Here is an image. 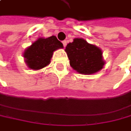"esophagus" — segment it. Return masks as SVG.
Returning <instances> with one entry per match:
<instances>
[{
  "instance_id": "34e87169",
  "label": "esophagus",
  "mask_w": 131,
  "mask_h": 131,
  "mask_svg": "<svg viewBox=\"0 0 131 131\" xmlns=\"http://www.w3.org/2000/svg\"><path fill=\"white\" fill-rule=\"evenodd\" d=\"M67 41H63V47H66L67 46Z\"/></svg>"
}]
</instances>
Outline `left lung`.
<instances>
[{"label": "left lung", "mask_w": 131, "mask_h": 131, "mask_svg": "<svg viewBox=\"0 0 131 131\" xmlns=\"http://www.w3.org/2000/svg\"><path fill=\"white\" fill-rule=\"evenodd\" d=\"M70 60V66L79 74L91 75L101 71L105 61L102 51L82 38H75L65 48Z\"/></svg>", "instance_id": "8db88e82"}]
</instances>
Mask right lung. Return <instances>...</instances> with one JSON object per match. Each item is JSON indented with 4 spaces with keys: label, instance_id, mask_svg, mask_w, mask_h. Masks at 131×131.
I'll list each match as a JSON object with an SVG mask.
<instances>
[{
    "label": "right lung",
    "instance_id": "right-lung-1",
    "mask_svg": "<svg viewBox=\"0 0 131 131\" xmlns=\"http://www.w3.org/2000/svg\"><path fill=\"white\" fill-rule=\"evenodd\" d=\"M63 48V43L56 36L38 38L25 49L23 57L27 67L31 70H40L50 64L54 51Z\"/></svg>",
    "mask_w": 131,
    "mask_h": 131
}]
</instances>
